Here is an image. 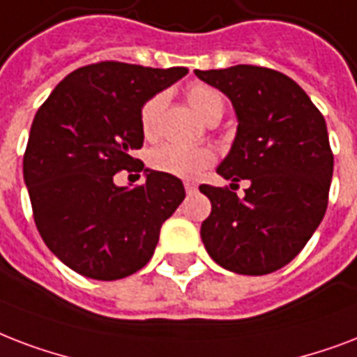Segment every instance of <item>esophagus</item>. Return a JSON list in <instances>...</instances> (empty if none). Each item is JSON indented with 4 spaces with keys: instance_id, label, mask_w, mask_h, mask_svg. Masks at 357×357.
<instances>
[{
    "instance_id": "esophagus-1",
    "label": "esophagus",
    "mask_w": 357,
    "mask_h": 357,
    "mask_svg": "<svg viewBox=\"0 0 357 357\" xmlns=\"http://www.w3.org/2000/svg\"><path fill=\"white\" fill-rule=\"evenodd\" d=\"M184 188H186L188 193H193L195 190H197V186H195V182H184Z\"/></svg>"
}]
</instances>
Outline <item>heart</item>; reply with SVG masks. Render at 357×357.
I'll return each mask as SVG.
<instances>
[{"label":"heart","mask_w":357,"mask_h":357,"mask_svg":"<svg viewBox=\"0 0 357 357\" xmlns=\"http://www.w3.org/2000/svg\"><path fill=\"white\" fill-rule=\"evenodd\" d=\"M190 106L195 109L199 117L210 123L220 121L225 112V100L222 93L214 87L204 84H193L186 93ZM165 93H156L151 98L143 102L139 109V126L141 134L147 139H153L158 134L160 115L164 109ZM214 162V154L208 149H192L182 145H162L154 149L149 156V165L158 173L178 176V178H197L206 167Z\"/></svg>","instance_id":"obj_1"}]
</instances>
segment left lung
I'll list each match as a JSON object with an SVG mask.
<instances>
[{
  "label": "left lung",
  "mask_w": 357,
  "mask_h": 357,
  "mask_svg": "<svg viewBox=\"0 0 357 357\" xmlns=\"http://www.w3.org/2000/svg\"><path fill=\"white\" fill-rule=\"evenodd\" d=\"M231 98L238 130L218 173L248 180L245 197L201 184L212 212L201 225L208 255L234 273L264 275L294 259L328 208L333 153L326 121L289 76L253 65L195 70Z\"/></svg>",
  "instance_id": "8db88e82"
}]
</instances>
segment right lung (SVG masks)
Masks as SVG:
<instances>
[{"instance_id":"1","label":"right lung","mask_w":357,"mask_h":357,"mask_svg":"<svg viewBox=\"0 0 357 357\" xmlns=\"http://www.w3.org/2000/svg\"><path fill=\"white\" fill-rule=\"evenodd\" d=\"M186 74L100 61L68 74L38 107L24 181L44 244L74 272L113 281L151 261L162 223L186 195L182 181L145 169L147 181L128 190L113 176L143 169L132 156L143 147L141 106Z\"/></svg>"}]
</instances>
